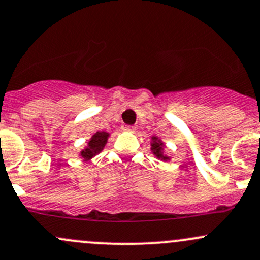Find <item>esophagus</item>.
<instances>
[{
    "label": "esophagus",
    "instance_id": "1",
    "mask_svg": "<svg viewBox=\"0 0 260 260\" xmlns=\"http://www.w3.org/2000/svg\"><path fill=\"white\" fill-rule=\"evenodd\" d=\"M124 131H127V132H135L136 127H135V125H125Z\"/></svg>",
    "mask_w": 260,
    "mask_h": 260
}]
</instances>
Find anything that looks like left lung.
I'll use <instances>...</instances> for the list:
<instances>
[{"label":"left lung","mask_w":260,"mask_h":260,"mask_svg":"<svg viewBox=\"0 0 260 260\" xmlns=\"http://www.w3.org/2000/svg\"><path fill=\"white\" fill-rule=\"evenodd\" d=\"M165 143L162 142V139H159L157 136H153L151 138V151L158 159L162 160H169L171 158L168 155L165 154Z\"/></svg>","instance_id":"1"}]
</instances>
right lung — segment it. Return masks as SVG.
I'll return each instance as SVG.
<instances>
[{"mask_svg":"<svg viewBox=\"0 0 260 260\" xmlns=\"http://www.w3.org/2000/svg\"><path fill=\"white\" fill-rule=\"evenodd\" d=\"M109 137V133L107 132H97L92 136L91 139L88 141L87 146L80 152V157L83 158L84 160H89L97 155L98 153H101L105 148V146L107 144Z\"/></svg>","mask_w":260,"mask_h":260,"instance_id":"right-lung-1","label":"right lung"}]
</instances>
